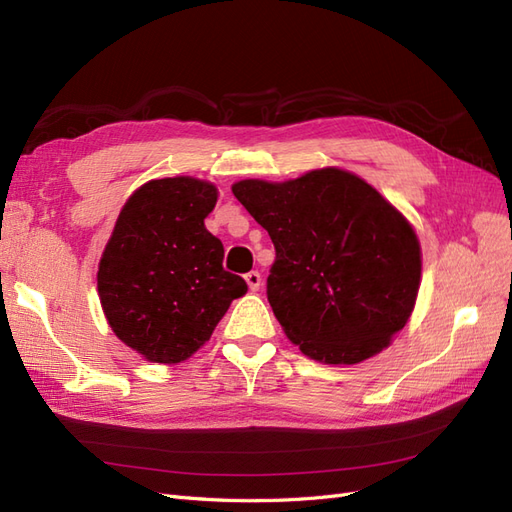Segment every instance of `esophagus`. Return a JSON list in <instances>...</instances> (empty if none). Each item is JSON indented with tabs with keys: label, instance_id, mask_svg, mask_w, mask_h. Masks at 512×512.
I'll return each mask as SVG.
<instances>
[{
	"label": "esophagus",
	"instance_id": "34e87169",
	"mask_svg": "<svg viewBox=\"0 0 512 512\" xmlns=\"http://www.w3.org/2000/svg\"><path fill=\"white\" fill-rule=\"evenodd\" d=\"M245 282H247V286H250L252 292H256L262 286V275L258 271H250L245 275Z\"/></svg>",
	"mask_w": 512,
	"mask_h": 512
}]
</instances>
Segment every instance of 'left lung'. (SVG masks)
<instances>
[{"label":"left lung","instance_id":"left-lung-1","mask_svg":"<svg viewBox=\"0 0 512 512\" xmlns=\"http://www.w3.org/2000/svg\"><path fill=\"white\" fill-rule=\"evenodd\" d=\"M232 194L275 245L267 297L294 346L327 365L391 346L421 288V243L404 213L337 166L243 179Z\"/></svg>","mask_w":512,"mask_h":512}]
</instances>
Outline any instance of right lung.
<instances>
[{"label": "right lung", "instance_id": "right-lung-1", "mask_svg": "<svg viewBox=\"0 0 512 512\" xmlns=\"http://www.w3.org/2000/svg\"><path fill=\"white\" fill-rule=\"evenodd\" d=\"M218 188L196 177L143 183L119 211L98 265L104 316L123 344L175 365L209 342L243 277L224 271V245L205 228Z\"/></svg>", "mask_w": 512, "mask_h": 512}]
</instances>
